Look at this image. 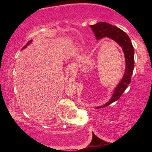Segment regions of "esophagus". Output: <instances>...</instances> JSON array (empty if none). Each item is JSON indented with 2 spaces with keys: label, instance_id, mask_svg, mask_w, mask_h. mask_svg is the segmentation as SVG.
<instances>
[{
  "label": "esophagus",
  "instance_id": "obj_1",
  "mask_svg": "<svg viewBox=\"0 0 152 152\" xmlns=\"http://www.w3.org/2000/svg\"><path fill=\"white\" fill-rule=\"evenodd\" d=\"M70 70H72V69H73V66H70Z\"/></svg>",
  "mask_w": 152,
  "mask_h": 152
}]
</instances>
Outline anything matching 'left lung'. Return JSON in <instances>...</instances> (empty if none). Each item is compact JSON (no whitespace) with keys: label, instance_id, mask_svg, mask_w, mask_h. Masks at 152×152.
<instances>
[{"label":"left lung","instance_id":"left-lung-1","mask_svg":"<svg viewBox=\"0 0 152 152\" xmlns=\"http://www.w3.org/2000/svg\"><path fill=\"white\" fill-rule=\"evenodd\" d=\"M90 27L94 32L97 40L101 39L105 37L114 40L121 47L125 54V71L124 75L113 91L111 99L103 106L96 107V109H101L117 101L130 84L131 78L134 69V50L129 37L119 28L105 22L97 23L96 24L91 25Z\"/></svg>","mask_w":152,"mask_h":152}]
</instances>
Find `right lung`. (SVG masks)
Returning <instances> with one entry per match:
<instances>
[{
	"instance_id": "obj_1",
	"label": "right lung",
	"mask_w": 152,
	"mask_h": 152,
	"mask_svg": "<svg viewBox=\"0 0 152 152\" xmlns=\"http://www.w3.org/2000/svg\"><path fill=\"white\" fill-rule=\"evenodd\" d=\"M31 42H32V40H30V41H29V42H28L27 43V44H26V45H25L23 48V49H25V48H27V46L28 45H29L31 43Z\"/></svg>"
}]
</instances>
